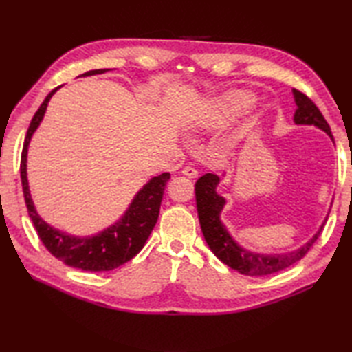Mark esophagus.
<instances>
[{"label": "esophagus", "instance_id": "obj_1", "mask_svg": "<svg viewBox=\"0 0 352 352\" xmlns=\"http://www.w3.org/2000/svg\"><path fill=\"white\" fill-rule=\"evenodd\" d=\"M183 174L186 177H189V178H197L198 177V170L195 168H192V166H186L183 169Z\"/></svg>", "mask_w": 352, "mask_h": 352}]
</instances>
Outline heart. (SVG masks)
<instances>
[{
    "label": "heart",
    "mask_w": 352,
    "mask_h": 352,
    "mask_svg": "<svg viewBox=\"0 0 352 352\" xmlns=\"http://www.w3.org/2000/svg\"><path fill=\"white\" fill-rule=\"evenodd\" d=\"M251 95L243 91L227 92L213 102L203 122V129H219L226 125L231 118L241 113L243 109L250 106Z\"/></svg>",
    "instance_id": "heart-1"
}]
</instances>
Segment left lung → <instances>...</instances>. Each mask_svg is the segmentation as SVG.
<instances>
[{
  "label": "left lung",
  "instance_id": "8db88e82",
  "mask_svg": "<svg viewBox=\"0 0 352 352\" xmlns=\"http://www.w3.org/2000/svg\"><path fill=\"white\" fill-rule=\"evenodd\" d=\"M294 100L296 104V110L294 115V121L296 125H315L319 130L325 131L333 139L331 129L325 118L320 113L307 95L292 89ZM221 178L214 174H206L195 184V198H197V210L199 218L201 231H203L208 248L218 257L222 263L228 265L231 269L250 276L269 275L274 272L283 271L290 265L301 260L309 252L311 245L316 242L320 231H322L327 219L319 227L316 234L309 242H305L300 248L284 254H261L256 251L245 250L242 245H239L233 236L228 233L227 227L221 221V213L227 201L218 193V186Z\"/></svg>",
  "mask_w": 352,
  "mask_h": 352
}]
</instances>
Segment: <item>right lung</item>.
<instances>
[{"label": "right lung", "mask_w": 352, "mask_h": 352, "mask_svg": "<svg viewBox=\"0 0 352 352\" xmlns=\"http://www.w3.org/2000/svg\"><path fill=\"white\" fill-rule=\"evenodd\" d=\"M107 71L110 69H94L85 72L80 77L96 76V74H104ZM60 87L62 86L52 89L47 95V98L41 104V107L37 109L32 122H30L24 140V148H22L21 182L28 216L33 221V226L37 234H39L42 243L47 246V250L52 256L62 260L65 265L81 269V271H111V269L126 263V261L131 260L144 248L146 239L151 234L155 222L159 219L164 188H166L170 174L169 172H164V174L153 177L134 195L131 204L121 218H119V221L94 236H72L63 233V231L51 227L50 223L45 222L39 213L36 212L32 193H30L27 180V154L30 140H32L37 126L42 122L51 96Z\"/></svg>", "instance_id": "obj_1"}]
</instances>
